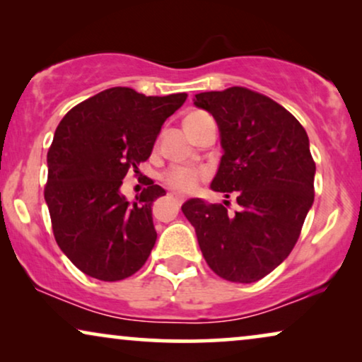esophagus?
I'll use <instances>...</instances> for the list:
<instances>
[{
    "label": "esophagus",
    "mask_w": 362,
    "mask_h": 362,
    "mask_svg": "<svg viewBox=\"0 0 362 362\" xmlns=\"http://www.w3.org/2000/svg\"><path fill=\"white\" fill-rule=\"evenodd\" d=\"M170 199H171L173 202H175L176 207H180V206L182 204V201H185L181 196H177V194H170Z\"/></svg>",
    "instance_id": "obj_1"
}]
</instances>
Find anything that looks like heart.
Returning <instances> with one entry per match:
<instances>
[{
  "label": "heart",
  "mask_w": 362,
  "mask_h": 362,
  "mask_svg": "<svg viewBox=\"0 0 362 362\" xmlns=\"http://www.w3.org/2000/svg\"><path fill=\"white\" fill-rule=\"evenodd\" d=\"M209 117L204 112H192L186 117L185 125H191V123H196L202 120V118ZM204 176V173L196 170V168H187V166H171L170 170L163 173L161 180L166 186H170L171 189L177 192H192L199 185V181Z\"/></svg>",
  "instance_id": "1"
}]
</instances>
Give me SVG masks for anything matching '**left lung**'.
I'll return each mask as SVG.
<instances>
[{"label": "left lung", "instance_id": "1", "mask_svg": "<svg viewBox=\"0 0 362 362\" xmlns=\"http://www.w3.org/2000/svg\"><path fill=\"white\" fill-rule=\"evenodd\" d=\"M194 105L216 118L224 155L211 187L239 209L189 199L207 265L221 279L252 284L276 269L298 240L315 199V161L305 128L264 93L245 87L197 93Z\"/></svg>", "mask_w": 362, "mask_h": 362}]
</instances>
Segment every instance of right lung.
<instances>
[{
    "instance_id": "obj_1",
    "label": "right lung",
    "mask_w": 362,
    "mask_h": 362,
    "mask_svg": "<svg viewBox=\"0 0 362 362\" xmlns=\"http://www.w3.org/2000/svg\"><path fill=\"white\" fill-rule=\"evenodd\" d=\"M186 97L112 87L71 108L57 125L44 199L57 245L88 276L123 280L150 257L156 242L151 204L166 191L148 180L130 204L120 186L150 158L163 123Z\"/></svg>"
}]
</instances>
